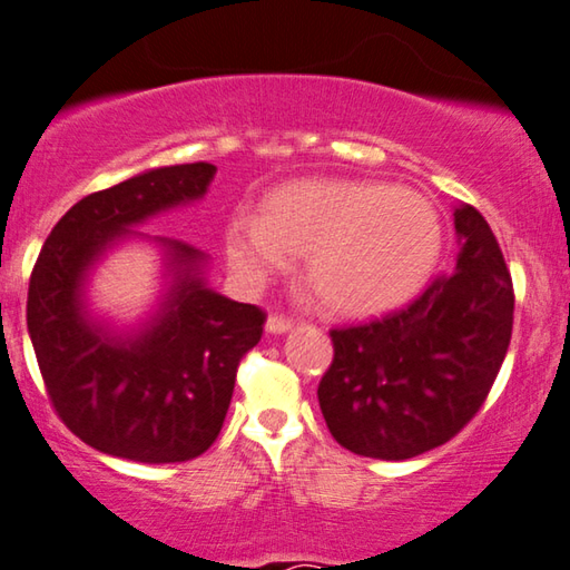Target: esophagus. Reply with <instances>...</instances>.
I'll return each instance as SVG.
<instances>
[{"label":"esophagus","mask_w":570,"mask_h":570,"mask_svg":"<svg viewBox=\"0 0 570 570\" xmlns=\"http://www.w3.org/2000/svg\"><path fill=\"white\" fill-rule=\"evenodd\" d=\"M267 332L269 334H285V332H291L293 330V322L291 318H285V316H269L267 318Z\"/></svg>","instance_id":"34e87169"}]
</instances>
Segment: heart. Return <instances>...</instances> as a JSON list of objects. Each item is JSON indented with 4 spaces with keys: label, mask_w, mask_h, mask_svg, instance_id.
<instances>
[{
    "label": "heart",
    "mask_w": 570,
    "mask_h": 570,
    "mask_svg": "<svg viewBox=\"0 0 570 570\" xmlns=\"http://www.w3.org/2000/svg\"><path fill=\"white\" fill-rule=\"evenodd\" d=\"M443 252L439 209L410 186L365 178H303L279 186L262 217L236 215L225 254L248 287L306 256V279L332 314L379 316L428 285Z\"/></svg>",
    "instance_id": "1"
}]
</instances>
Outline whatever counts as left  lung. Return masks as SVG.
<instances>
[{
  "label": "left lung",
  "instance_id": "8db88e82",
  "mask_svg": "<svg viewBox=\"0 0 570 570\" xmlns=\"http://www.w3.org/2000/svg\"><path fill=\"white\" fill-rule=\"evenodd\" d=\"M456 264L407 308L332 330L318 384L326 428L353 454L402 462L454 439L501 371L513 285L501 246L472 205L454 209Z\"/></svg>",
  "mask_w": 570,
  "mask_h": 570
}]
</instances>
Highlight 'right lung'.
I'll list each match as a JSON object with an SVG mask.
<instances>
[{"mask_svg": "<svg viewBox=\"0 0 570 570\" xmlns=\"http://www.w3.org/2000/svg\"><path fill=\"white\" fill-rule=\"evenodd\" d=\"M213 163L145 170L77 202L38 254L28 287V334L46 392L69 431L104 454L145 464L205 454L228 412L240 357L267 316L215 293L207 256L137 225L191 205L215 178ZM127 237H150L167 285L154 314L116 327L87 303V279Z\"/></svg>", "mask_w": 570, "mask_h": 570, "instance_id": "add662e5", "label": "right lung"}]
</instances>
